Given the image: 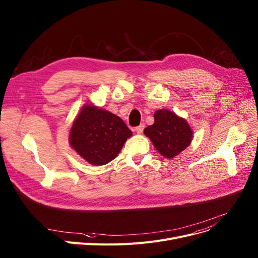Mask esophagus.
Listing matches in <instances>:
<instances>
[{
	"instance_id": "1",
	"label": "esophagus",
	"mask_w": 258,
	"mask_h": 258,
	"mask_svg": "<svg viewBox=\"0 0 258 258\" xmlns=\"http://www.w3.org/2000/svg\"><path fill=\"white\" fill-rule=\"evenodd\" d=\"M144 127H145V124H144V123H141L139 126H137V127H136V132L138 133V134H142V133H143Z\"/></svg>"
}]
</instances>
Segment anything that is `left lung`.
I'll use <instances>...</instances> for the list:
<instances>
[{
    "label": "left lung",
    "mask_w": 258,
    "mask_h": 258,
    "mask_svg": "<svg viewBox=\"0 0 258 258\" xmlns=\"http://www.w3.org/2000/svg\"><path fill=\"white\" fill-rule=\"evenodd\" d=\"M153 117L154 123L144 130V135L163 157L172 159L191 144L193 131L184 118L166 109L156 111Z\"/></svg>",
    "instance_id": "1"
}]
</instances>
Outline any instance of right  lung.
I'll return each instance as SVG.
<instances>
[{"instance_id": "right-lung-1", "label": "right lung", "mask_w": 258, "mask_h": 258, "mask_svg": "<svg viewBox=\"0 0 258 258\" xmlns=\"http://www.w3.org/2000/svg\"><path fill=\"white\" fill-rule=\"evenodd\" d=\"M133 133L115 114L85 104L75 118L70 131L72 148L94 166H102L113 161Z\"/></svg>"}]
</instances>
